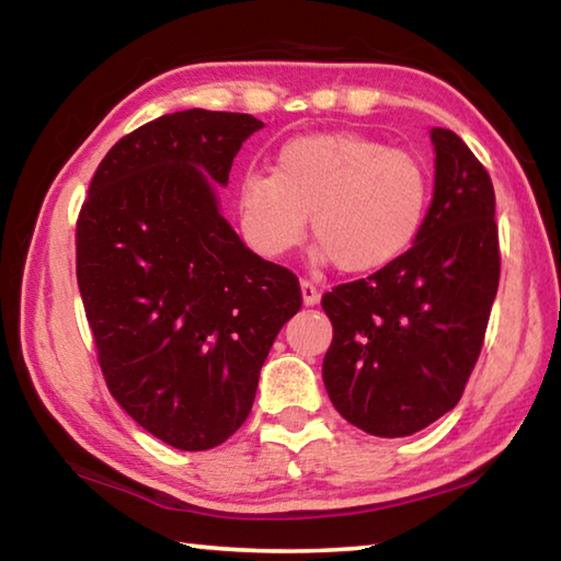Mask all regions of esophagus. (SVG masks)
Segmentation results:
<instances>
[{
    "label": "esophagus",
    "instance_id": "esophagus-1",
    "mask_svg": "<svg viewBox=\"0 0 561 561\" xmlns=\"http://www.w3.org/2000/svg\"><path fill=\"white\" fill-rule=\"evenodd\" d=\"M299 289H301V301H304V307H314V304H317V301H319V297H321V291L317 289V284H311V282H307V279H301Z\"/></svg>",
    "mask_w": 561,
    "mask_h": 561
}]
</instances>
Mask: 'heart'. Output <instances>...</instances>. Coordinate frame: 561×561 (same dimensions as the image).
Returning <instances> with one entry per match:
<instances>
[{
	"mask_svg": "<svg viewBox=\"0 0 561 561\" xmlns=\"http://www.w3.org/2000/svg\"><path fill=\"white\" fill-rule=\"evenodd\" d=\"M431 183L423 163L358 133L287 140L272 175L244 173L234 190L237 230L254 254L277 262L311 232L319 260L348 274L378 272L423 230Z\"/></svg>",
	"mask_w": 561,
	"mask_h": 561,
	"instance_id": "heart-1",
	"label": "heart"
}]
</instances>
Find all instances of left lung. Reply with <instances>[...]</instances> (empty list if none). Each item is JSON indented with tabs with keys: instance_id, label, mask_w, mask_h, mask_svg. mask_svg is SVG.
I'll return each mask as SVG.
<instances>
[{
	"instance_id": "left-lung-1",
	"label": "left lung",
	"mask_w": 561,
	"mask_h": 561,
	"mask_svg": "<svg viewBox=\"0 0 561 561\" xmlns=\"http://www.w3.org/2000/svg\"><path fill=\"white\" fill-rule=\"evenodd\" d=\"M433 201L411 250L321 299L334 327L324 386L336 411L378 438L428 428L458 405L500 284L495 190L448 128L431 130Z\"/></svg>"
}]
</instances>
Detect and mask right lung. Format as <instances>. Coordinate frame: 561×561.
<instances>
[{
	"label": "right lung",
	"instance_id": "obj_1",
	"mask_svg": "<svg viewBox=\"0 0 561 561\" xmlns=\"http://www.w3.org/2000/svg\"><path fill=\"white\" fill-rule=\"evenodd\" d=\"M264 123L190 108L101 160L76 222V279L111 396L178 450H210L252 411L299 282L220 213L217 187Z\"/></svg>",
	"mask_w": 561,
	"mask_h": 561
}]
</instances>
